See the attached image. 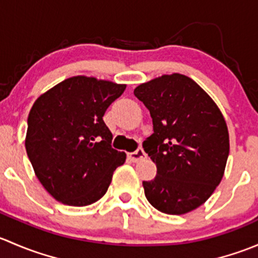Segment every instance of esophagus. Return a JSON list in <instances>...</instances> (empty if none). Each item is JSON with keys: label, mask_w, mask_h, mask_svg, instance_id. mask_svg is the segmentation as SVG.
<instances>
[{"label": "esophagus", "mask_w": 258, "mask_h": 258, "mask_svg": "<svg viewBox=\"0 0 258 258\" xmlns=\"http://www.w3.org/2000/svg\"><path fill=\"white\" fill-rule=\"evenodd\" d=\"M128 157L130 160L132 161V162H139V161L144 160V158H146V152L144 151V148H137L135 152H131L128 153Z\"/></svg>", "instance_id": "1"}]
</instances>
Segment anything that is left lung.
I'll list each match as a JSON object with an SVG mask.
<instances>
[{
	"label": "left lung",
	"mask_w": 258,
	"mask_h": 258,
	"mask_svg": "<svg viewBox=\"0 0 258 258\" xmlns=\"http://www.w3.org/2000/svg\"><path fill=\"white\" fill-rule=\"evenodd\" d=\"M134 93L153 123V134L142 146L156 163L157 175L142 182L146 199L167 215L196 210L225 173L230 139L223 114L184 75H163L137 86Z\"/></svg>",
	"instance_id": "left-lung-1"
}]
</instances>
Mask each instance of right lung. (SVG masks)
Returning <instances> with one entry per match:
<instances>
[{"label": "right lung", "mask_w": 258, "mask_h": 258, "mask_svg": "<svg viewBox=\"0 0 258 258\" xmlns=\"http://www.w3.org/2000/svg\"><path fill=\"white\" fill-rule=\"evenodd\" d=\"M126 85L75 76L33 103L27 119L26 151L46 191L63 205L87 206L107 192L126 153L111 146L103 122L108 106Z\"/></svg>", "instance_id": "add662e5"}]
</instances>
